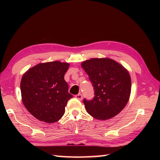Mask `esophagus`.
I'll list each match as a JSON object with an SVG mask.
<instances>
[{"label": "esophagus", "instance_id": "obj_1", "mask_svg": "<svg viewBox=\"0 0 160 160\" xmlns=\"http://www.w3.org/2000/svg\"><path fill=\"white\" fill-rule=\"evenodd\" d=\"M76 98H77L78 100H79L81 101V100H82V95L80 94V93L78 94V95H76Z\"/></svg>", "mask_w": 160, "mask_h": 160}]
</instances>
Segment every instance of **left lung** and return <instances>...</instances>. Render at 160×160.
Returning <instances> with one entry per match:
<instances>
[{"label": "left lung", "mask_w": 160, "mask_h": 160, "mask_svg": "<svg viewBox=\"0 0 160 160\" xmlns=\"http://www.w3.org/2000/svg\"><path fill=\"white\" fill-rule=\"evenodd\" d=\"M81 66L93 84L95 96L84 100L87 112L97 120H106L120 113L128 102L131 80L128 70L108 58H91Z\"/></svg>", "instance_id": "8db88e82"}]
</instances>
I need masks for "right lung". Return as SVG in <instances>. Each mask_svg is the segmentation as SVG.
Wrapping results in <instances>:
<instances>
[{"label":"right lung","mask_w":160,"mask_h":160,"mask_svg":"<svg viewBox=\"0 0 160 160\" xmlns=\"http://www.w3.org/2000/svg\"><path fill=\"white\" fill-rule=\"evenodd\" d=\"M69 64L60 61L39 63L23 74L20 82L24 106L41 122L54 123L63 116L73 97L64 79Z\"/></svg>","instance_id":"add662e5"}]
</instances>
